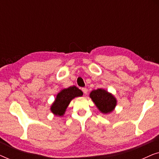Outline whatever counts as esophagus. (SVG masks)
Here are the masks:
<instances>
[{
    "mask_svg": "<svg viewBox=\"0 0 159 159\" xmlns=\"http://www.w3.org/2000/svg\"><path fill=\"white\" fill-rule=\"evenodd\" d=\"M82 92L84 93V94H87V93H88V89H87L86 88H82Z\"/></svg>",
    "mask_w": 159,
    "mask_h": 159,
    "instance_id": "34e87169",
    "label": "esophagus"
}]
</instances>
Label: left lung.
<instances>
[{
	"mask_svg": "<svg viewBox=\"0 0 159 159\" xmlns=\"http://www.w3.org/2000/svg\"><path fill=\"white\" fill-rule=\"evenodd\" d=\"M90 97L100 111L107 114L112 112L116 106L117 101L111 93L104 89L93 90L90 93Z\"/></svg>",
	"mask_w": 159,
	"mask_h": 159,
	"instance_id": "8db88e82",
	"label": "left lung"
}]
</instances>
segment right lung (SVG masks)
<instances>
[{
    "mask_svg": "<svg viewBox=\"0 0 159 159\" xmlns=\"http://www.w3.org/2000/svg\"><path fill=\"white\" fill-rule=\"evenodd\" d=\"M83 93L76 86L64 88L56 95L55 101L51 106V111L54 115L58 116H64L71 101L76 97L82 96Z\"/></svg>",
    "mask_w": 159,
    "mask_h": 159,
    "instance_id": "1",
    "label": "right lung"
}]
</instances>
